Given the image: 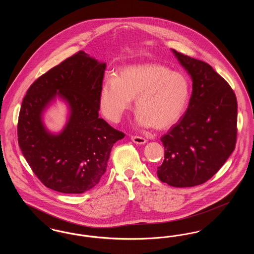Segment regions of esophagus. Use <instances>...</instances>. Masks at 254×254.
<instances>
[{"label": "esophagus", "instance_id": "obj_1", "mask_svg": "<svg viewBox=\"0 0 254 254\" xmlns=\"http://www.w3.org/2000/svg\"><path fill=\"white\" fill-rule=\"evenodd\" d=\"M131 140H132L135 144H138V145H143V144L146 143V140H145V138H143L141 136L133 135V136H131Z\"/></svg>", "mask_w": 254, "mask_h": 254}]
</instances>
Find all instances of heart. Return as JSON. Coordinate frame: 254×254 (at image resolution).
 <instances>
[{
	"label": "heart",
	"mask_w": 254,
	"mask_h": 254,
	"mask_svg": "<svg viewBox=\"0 0 254 254\" xmlns=\"http://www.w3.org/2000/svg\"><path fill=\"white\" fill-rule=\"evenodd\" d=\"M135 99L137 121L156 129L167 128L182 117L190 100V83L181 72L157 63L133 64L109 78L100 94V109L118 122Z\"/></svg>",
	"instance_id": "obj_1"
}]
</instances>
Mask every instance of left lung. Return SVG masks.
<instances>
[{
  "label": "left lung",
  "instance_id": "8db88e82",
  "mask_svg": "<svg viewBox=\"0 0 254 254\" xmlns=\"http://www.w3.org/2000/svg\"><path fill=\"white\" fill-rule=\"evenodd\" d=\"M192 79V94L185 115L161 137L165 159L158 178L176 188L210 179L235 148L237 100L208 64L171 49Z\"/></svg>",
  "mask_w": 254,
  "mask_h": 254
}]
</instances>
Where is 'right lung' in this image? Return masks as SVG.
Here are the masks:
<instances>
[{
	"mask_svg": "<svg viewBox=\"0 0 254 254\" xmlns=\"http://www.w3.org/2000/svg\"><path fill=\"white\" fill-rule=\"evenodd\" d=\"M106 63L79 51L43 74L24 96L18 120V143L26 162L47 188L83 193L105 174L113 145L125 137L99 118ZM61 96L71 110L59 134L49 133L42 112Z\"/></svg>",
	"mask_w": 254,
	"mask_h": 254,
	"instance_id": "right-lung-1",
	"label": "right lung"
}]
</instances>
